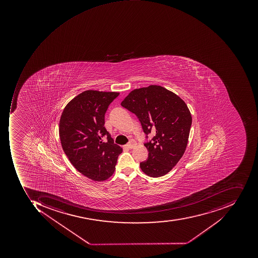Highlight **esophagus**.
<instances>
[{
  "instance_id": "1",
  "label": "esophagus",
  "mask_w": 258,
  "mask_h": 258,
  "mask_svg": "<svg viewBox=\"0 0 258 258\" xmlns=\"http://www.w3.org/2000/svg\"><path fill=\"white\" fill-rule=\"evenodd\" d=\"M136 143L134 141L130 142V143H127L126 145H125V147H126L127 149H133L135 147Z\"/></svg>"
}]
</instances>
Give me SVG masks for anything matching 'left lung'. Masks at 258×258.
<instances>
[{"label":"left lung","mask_w":258,"mask_h":258,"mask_svg":"<svg viewBox=\"0 0 258 258\" xmlns=\"http://www.w3.org/2000/svg\"><path fill=\"white\" fill-rule=\"evenodd\" d=\"M121 105L135 114L146 139L148 158L140 168L152 177L165 175L177 164L185 151L192 118L187 105L180 97L157 85L136 89Z\"/></svg>","instance_id":"left-lung-1"}]
</instances>
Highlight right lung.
<instances>
[{"label":"right lung","mask_w":258,"mask_h":258,"mask_svg":"<svg viewBox=\"0 0 258 258\" xmlns=\"http://www.w3.org/2000/svg\"><path fill=\"white\" fill-rule=\"evenodd\" d=\"M119 93L86 91L65 107L59 121L62 150L85 177L101 181L115 171L122 149L105 127V115Z\"/></svg>","instance_id":"right-lung-1"}]
</instances>
